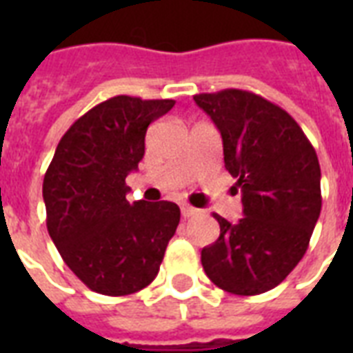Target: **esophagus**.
I'll return each mask as SVG.
<instances>
[{"label": "esophagus", "instance_id": "1", "mask_svg": "<svg viewBox=\"0 0 353 353\" xmlns=\"http://www.w3.org/2000/svg\"><path fill=\"white\" fill-rule=\"evenodd\" d=\"M198 212H199V210L194 209V207H190V205H181L183 218H190V216H196Z\"/></svg>", "mask_w": 353, "mask_h": 353}]
</instances>
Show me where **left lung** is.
Returning <instances> with one entry per match:
<instances>
[{
    "label": "left lung",
    "instance_id": "obj_1",
    "mask_svg": "<svg viewBox=\"0 0 353 353\" xmlns=\"http://www.w3.org/2000/svg\"><path fill=\"white\" fill-rule=\"evenodd\" d=\"M194 101L220 130L243 205L238 223L214 214L220 238L203 247L201 263L227 293L260 295L306 254L323 207L317 154L295 119L256 93L223 90Z\"/></svg>",
    "mask_w": 353,
    "mask_h": 353
}]
</instances>
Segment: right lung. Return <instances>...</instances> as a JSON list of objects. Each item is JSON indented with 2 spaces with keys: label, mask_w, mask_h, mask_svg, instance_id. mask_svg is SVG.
I'll return each mask as SVG.
<instances>
[{
  "label": "right lung",
  "mask_w": 353,
  "mask_h": 353,
  "mask_svg": "<svg viewBox=\"0 0 353 353\" xmlns=\"http://www.w3.org/2000/svg\"><path fill=\"white\" fill-rule=\"evenodd\" d=\"M176 101L117 95L71 124L43 177L47 231L68 268L91 291L137 293L159 273L179 225L172 201H133L126 176L144 155V135Z\"/></svg>",
  "instance_id": "add662e5"
}]
</instances>
